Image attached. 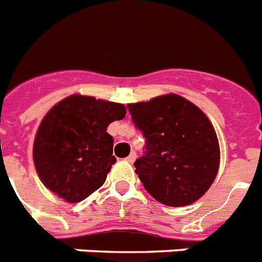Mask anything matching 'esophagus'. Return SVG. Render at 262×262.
Segmentation results:
<instances>
[{"label": "esophagus", "mask_w": 262, "mask_h": 262, "mask_svg": "<svg viewBox=\"0 0 262 262\" xmlns=\"http://www.w3.org/2000/svg\"><path fill=\"white\" fill-rule=\"evenodd\" d=\"M135 159H136V154L135 152H131L128 156H127L126 160L128 163H134V162H135Z\"/></svg>", "instance_id": "esophagus-1"}]
</instances>
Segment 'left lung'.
Instances as JSON below:
<instances>
[{
  "label": "left lung",
  "mask_w": 262,
  "mask_h": 262,
  "mask_svg": "<svg viewBox=\"0 0 262 262\" xmlns=\"http://www.w3.org/2000/svg\"><path fill=\"white\" fill-rule=\"evenodd\" d=\"M146 151L134 163L146 191L169 207H184L204 195L217 175V135L198 106L176 94L127 104Z\"/></svg>",
  "instance_id": "left-lung-1"
}]
</instances>
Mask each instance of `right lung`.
Wrapping results in <instances>:
<instances>
[{
  "mask_svg": "<svg viewBox=\"0 0 262 262\" xmlns=\"http://www.w3.org/2000/svg\"><path fill=\"white\" fill-rule=\"evenodd\" d=\"M126 116L115 102L74 94L58 102L35 134L33 159L41 182L67 203L100 188L111 165L114 139L107 127Z\"/></svg>",
  "mask_w": 262,
  "mask_h": 262,
  "instance_id": "obj_1",
  "label": "right lung"
}]
</instances>
